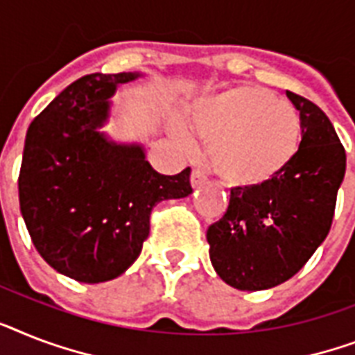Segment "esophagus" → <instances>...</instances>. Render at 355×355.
<instances>
[{"mask_svg": "<svg viewBox=\"0 0 355 355\" xmlns=\"http://www.w3.org/2000/svg\"><path fill=\"white\" fill-rule=\"evenodd\" d=\"M207 182L206 173L200 171V169H193L191 171V186L193 187H200Z\"/></svg>", "mask_w": 355, "mask_h": 355, "instance_id": "1", "label": "esophagus"}]
</instances>
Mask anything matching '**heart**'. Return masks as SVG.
<instances>
[{"label":"heart","mask_w":355,"mask_h":355,"mask_svg":"<svg viewBox=\"0 0 355 355\" xmlns=\"http://www.w3.org/2000/svg\"><path fill=\"white\" fill-rule=\"evenodd\" d=\"M189 128L209 148L218 177L244 189L273 182L301 149L299 112L257 85H239L197 102L189 112ZM175 132L191 148L182 129Z\"/></svg>","instance_id":"obj_1"}]
</instances>
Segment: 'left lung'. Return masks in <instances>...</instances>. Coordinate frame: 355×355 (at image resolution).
I'll list each match as a JSON object with an SVG mask.
<instances>
[{
	"label": "left lung",
	"instance_id": "obj_1",
	"mask_svg": "<svg viewBox=\"0 0 355 355\" xmlns=\"http://www.w3.org/2000/svg\"><path fill=\"white\" fill-rule=\"evenodd\" d=\"M302 123L301 149L273 182L233 187L220 220L207 227L209 259L226 284L257 292L292 279L332 226L347 153L328 116L286 91Z\"/></svg>",
	"mask_w": 355,
	"mask_h": 355
}]
</instances>
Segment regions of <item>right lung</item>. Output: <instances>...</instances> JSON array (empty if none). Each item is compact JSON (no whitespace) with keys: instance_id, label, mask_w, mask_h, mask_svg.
Segmentation results:
<instances>
[{"instance_id":"1","label":"right lung","mask_w":355,"mask_h":355,"mask_svg":"<svg viewBox=\"0 0 355 355\" xmlns=\"http://www.w3.org/2000/svg\"><path fill=\"white\" fill-rule=\"evenodd\" d=\"M140 73L80 78L28 125L19 169V209L49 266L78 282L122 275L142 252L153 207L193 191L186 168L160 175L142 146L100 132L116 85Z\"/></svg>"}]
</instances>
